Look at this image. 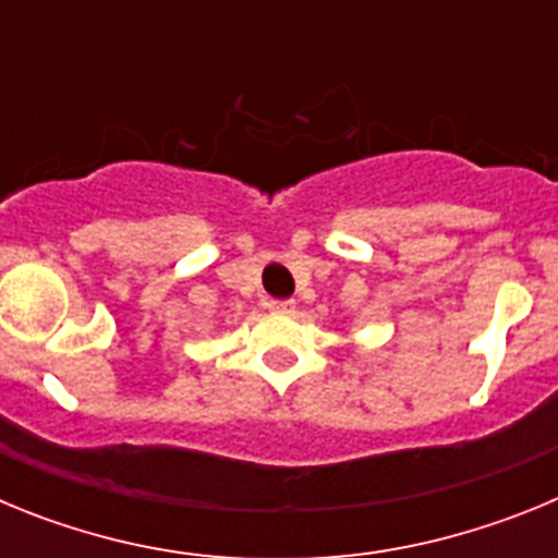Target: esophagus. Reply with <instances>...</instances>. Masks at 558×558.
<instances>
[{"label":"esophagus","instance_id":"esophagus-1","mask_svg":"<svg viewBox=\"0 0 558 558\" xmlns=\"http://www.w3.org/2000/svg\"><path fill=\"white\" fill-rule=\"evenodd\" d=\"M268 310H270V313L290 315V313H293V310H295V302H293V299H270Z\"/></svg>","mask_w":558,"mask_h":558}]
</instances>
